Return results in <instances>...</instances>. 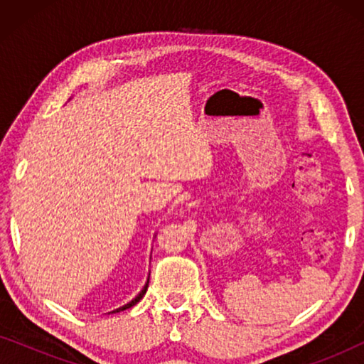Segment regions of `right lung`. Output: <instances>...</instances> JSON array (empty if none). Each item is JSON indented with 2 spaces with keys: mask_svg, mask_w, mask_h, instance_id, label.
Instances as JSON below:
<instances>
[{
  "mask_svg": "<svg viewBox=\"0 0 364 364\" xmlns=\"http://www.w3.org/2000/svg\"><path fill=\"white\" fill-rule=\"evenodd\" d=\"M147 287H149V278H147L146 285H144V288H142V290H141V291H139V295H137L136 298H132V300H131V301H129V303H126V305H124V306H119V308H117V310H114L112 313H119V311H122V310H127V308H131V306H134V305H136V303H137V301H141V300H142V296H144V295H146V291H147Z\"/></svg>",
  "mask_w": 364,
  "mask_h": 364,
  "instance_id": "add662e5",
  "label": "right lung"
}]
</instances>
